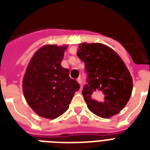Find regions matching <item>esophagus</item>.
Instances as JSON below:
<instances>
[{
    "instance_id": "1",
    "label": "esophagus",
    "mask_w": 150,
    "mask_h": 150,
    "mask_svg": "<svg viewBox=\"0 0 150 150\" xmlns=\"http://www.w3.org/2000/svg\"><path fill=\"white\" fill-rule=\"evenodd\" d=\"M77 81H78V82H79V83L80 85L82 84V79H81V78H78Z\"/></svg>"
}]
</instances>
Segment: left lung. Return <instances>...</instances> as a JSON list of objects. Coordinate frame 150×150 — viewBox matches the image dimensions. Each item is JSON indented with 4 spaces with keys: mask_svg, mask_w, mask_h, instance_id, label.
<instances>
[{
    "mask_svg": "<svg viewBox=\"0 0 150 150\" xmlns=\"http://www.w3.org/2000/svg\"><path fill=\"white\" fill-rule=\"evenodd\" d=\"M77 56L87 74L82 95L89 110L108 118L118 114L130 99L132 79L114 50L102 43H81Z\"/></svg>",
    "mask_w": 150,
    "mask_h": 150,
    "instance_id": "left-lung-1",
    "label": "left lung"
}]
</instances>
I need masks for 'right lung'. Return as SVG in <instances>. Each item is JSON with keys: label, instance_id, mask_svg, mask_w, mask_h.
Instances as JSON below:
<instances>
[{"label": "right lung", "instance_id": "1", "mask_svg": "<svg viewBox=\"0 0 150 150\" xmlns=\"http://www.w3.org/2000/svg\"><path fill=\"white\" fill-rule=\"evenodd\" d=\"M66 46L46 45L32 57L24 75L25 98L40 116L54 119L68 109L73 96L79 89L69 70L61 67Z\"/></svg>", "mask_w": 150, "mask_h": 150}]
</instances>
